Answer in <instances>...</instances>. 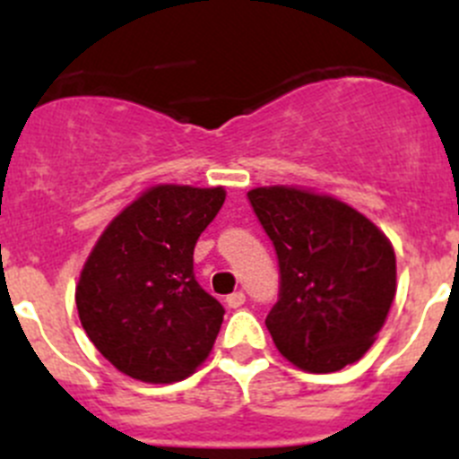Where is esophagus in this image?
<instances>
[{"instance_id": "esophagus-1", "label": "esophagus", "mask_w": 459, "mask_h": 459, "mask_svg": "<svg viewBox=\"0 0 459 459\" xmlns=\"http://www.w3.org/2000/svg\"><path fill=\"white\" fill-rule=\"evenodd\" d=\"M244 302H247V295H244L242 290H238V293H230L229 298H226V304H229V308L244 307Z\"/></svg>"}]
</instances>
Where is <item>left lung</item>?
Listing matches in <instances>:
<instances>
[{"mask_svg":"<svg viewBox=\"0 0 459 459\" xmlns=\"http://www.w3.org/2000/svg\"><path fill=\"white\" fill-rule=\"evenodd\" d=\"M280 262L266 316L277 351L308 373H333L373 346L395 298V251L368 217L298 186L248 191Z\"/></svg>","mask_w":459,"mask_h":459,"instance_id":"obj_1","label":"left lung"}]
</instances>
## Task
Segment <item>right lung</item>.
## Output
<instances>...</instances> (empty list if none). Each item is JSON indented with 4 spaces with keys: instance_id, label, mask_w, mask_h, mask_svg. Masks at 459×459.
<instances>
[{
    "instance_id": "add662e5",
    "label": "right lung",
    "mask_w": 459,
    "mask_h": 459,
    "mask_svg": "<svg viewBox=\"0 0 459 459\" xmlns=\"http://www.w3.org/2000/svg\"><path fill=\"white\" fill-rule=\"evenodd\" d=\"M224 200L221 186L157 184L92 247L77 313L95 349L128 377L182 382L211 353L224 308L197 284L193 251Z\"/></svg>"
}]
</instances>
